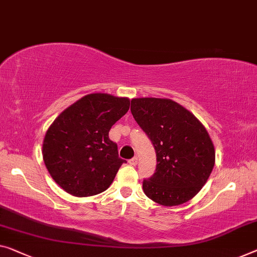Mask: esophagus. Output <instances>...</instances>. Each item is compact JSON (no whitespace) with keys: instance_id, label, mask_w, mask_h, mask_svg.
<instances>
[{"instance_id":"esophagus-1","label":"esophagus","mask_w":257,"mask_h":257,"mask_svg":"<svg viewBox=\"0 0 257 257\" xmlns=\"http://www.w3.org/2000/svg\"><path fill=\"white\" fill-rule=\"evenodd\" d=\"M128 163L131 164V165H137V163H138V157H133V159H131L128 161Z\"/></svg>"}]
</instances>
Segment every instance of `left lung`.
Instances as JSON below:
<instances>
[{
	"label": "left lung",
	"instance_id": "1",
	"mask_svg": "<svg viewBox=\"0 0 257 257\" xmlns=\"http://www.w3.org/2000/svg\"><path fill=\"white\" fill-rule=\"evenodd\" d=\"M131 112L156 153L155 173L142 181L145 194L167 207L187 202L203 187L215 164L207 130L193 113L168 98H133Z\"/></svg>",
	"mask_w": 257,
	"mask_h": 257
}]
</instances>
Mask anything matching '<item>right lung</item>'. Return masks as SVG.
Wrapping results in <instances>:
<instances>
[{"instance_id": "add662e5", "label": "right lung", "mask_w": 257, "mask_h": 257, "mask_svg": "<svg viewBox=\"0 0 257 257\" xmlns=\"http://www.w3.org/2000/svg\"><path fill=\"white\" fill-rule=\"evenodd\" d=\"M130 108V100L109 94H89L65 109L46 133L43 161L53 179L74 196L102 193L125 163L111 126Z\"/></svg>"}]
</instances>
